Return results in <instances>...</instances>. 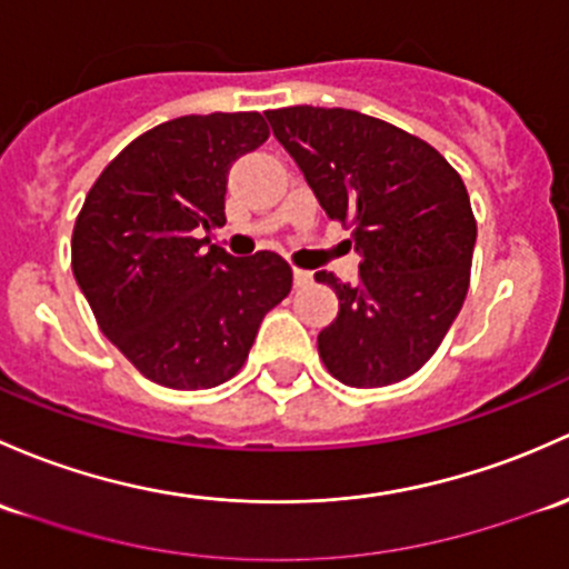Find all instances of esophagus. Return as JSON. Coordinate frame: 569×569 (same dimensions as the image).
<instances>
[{
    "mask_svg": "<svg viewBox=\"0 0 569 569\" xmlns=\"http://www.w3.org/2000/svg\"><path fill=\"white\" fill-rule=\"evenodd\" d=\"M292 279H296V287H309L315 282L312 271H303V268H296V271H292Z\"/></svg>",
    "mask_w": 569,
    "mask_h": 569,
    "instance_id": "34e87169",
    "label": "esophagus"
}]
</instances>
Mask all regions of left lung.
<instances>
[{
	"instance_id": "8db88e82",
	"label": "left lung",
	"mask_w": 569,
	"mask_h": 569,
	"mask_svg": "<svg viewBox=\"0 0 569 569\" xmlns=\"http://www.w3.org/2000/svg\"><path fill=\"white\" fill-rule=\"evenodd\" d=\"M266 117L361 254L356 287L315 273L339 298L337 320L318 333L326 370L356 389L406 380L466 301L477 219L462 178L425 139L361 111L287 107Z\"/></svg>"
}]
</instances>
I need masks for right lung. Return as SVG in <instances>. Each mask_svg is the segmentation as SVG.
I'll return each instance as SVG.
<instances>
[{
  "label": "right lung",
  "mask_w": 569,
  "mask_h": 569,
  "mask_svg": "<svg viewBox=\"0 0 569 569\" xmlns=\"http://www.w3.org/2000/svg\"><path fill=\"white\" fill-rule=\"evenodd\" d=\"M260 111L161 122L92 183L70 241L73 277L109 342L167 389H213L243 367L292 287L277 251L232 257L199 238L227 221L232 161L260 148Z\"/></svg>",
  "instance_id": "1"
}]
</instances>
